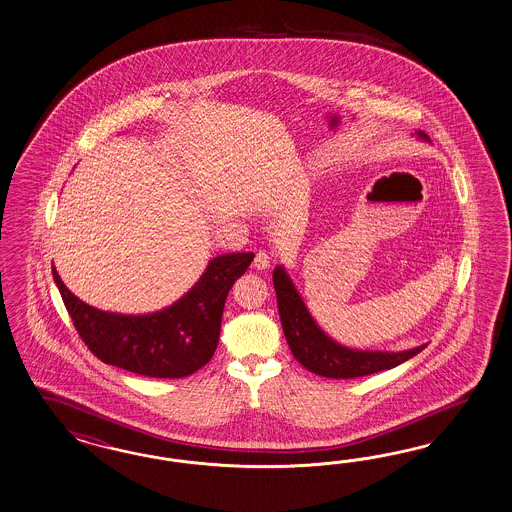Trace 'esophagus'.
Wrapping results in <instances>:
<instances>
[{"instance_id": "34e87169", "label": "esophagus", "mask_w": 512, "mask_h": 512, "mask_svg": "<svg viewBox=\"0 0 512 512\" xmlns=\"http://www.w3.org/2000/svg\"><path fill=\"white\" fill-rule=\"evenodd\" d=\"M270 263H272V257H270V253H266V251H259V253L255 255V259H253V266H255L257 270L268 268Z\"/></svg>"}]
</instances>
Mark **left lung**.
<instances>
[{"label":"left lung","mask_w":512,"mask_h":512,"mask_svg":"<svg viewBox=\"0 0 512 512\" xmlns=\"http://www.w3.org/2000/svg\"><path fill=\"white\" fill-rule=\"evenodd\" d=\"M420 137L426 139L424 133ZM274 289L278 296L279 319L283 326L285 340L291 347L293 357L311 373L323 375L328 379H355L372 373L396 368L405 360L415 357L424 349V345L400 351V353H383V351H357L343 347L330 340L325 332L317 326L298 295L287 272L278 266L272 274Z\"/></svg>","instance_id":"obj_1"}]
</instances>
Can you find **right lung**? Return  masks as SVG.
Wrapping results in <instances>:
<instances>
[{"mask_svg": "<svg viewBox=\"0 0 512 512\" xmlns=\"http://www.w3.org/2000/svg\"><path fill=\"white\" fill-rule=\"evenodd\" d=\"M253 257V253L219 255L171 308L146 315L97 310L63 285L54 266L52 276L78 336L95 357L144 377L180 379L214 357L225 300Z\"/></svg>", "mask_w": 512, "mask_h": 512, "instance_id": "add662e5", "label": "right lung"}]
</instances>
